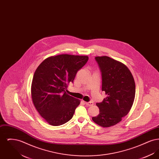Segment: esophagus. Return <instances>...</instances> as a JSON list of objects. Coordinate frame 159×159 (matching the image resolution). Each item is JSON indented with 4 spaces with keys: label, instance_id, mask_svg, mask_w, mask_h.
I'll return each mask as SVG.
<instances>
[{
    "label": "esophagus",
    "instance_id": "esophagus-1",
    "mask_svg": "<svg viewBox=\"0 0 159 159\" xmlns=\"http://www.w3.org/2000/svg\"><path fill=\"white\" fill-rule=\"evenodd\" d=\"M85 104H86V106H92L93 105V102H92V101H90V102H85Z\"/></svg>",
    "mask_w": 159,
    "mask_h": 159
}]
</instances>
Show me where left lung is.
I'll use <instances>...</instances> for the list:
<instances>
[{"instance_id":"1","label":"left lung","mask_w":159,"mask_h":159,"mask_svg":"<svg viewBox=\"0 0 159 159\" xmlns=\"http://www.w3.org/2000/svg\"><path fill=\"white\" fill-rule=\"evenodd\" d=\"M102 77V91L107 97L97 103L99 114L92 120L102 127H110L128 114L135 96V83L129 68L108 57H97Z\"/></svg>"}]
</instances>
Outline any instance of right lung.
<instances>
[{
  "instance_id": "add662e5",
  "label": "right lung",
  "mask_w": 159,
  "mask_h": 159,
  "mask_svg": "<svg viewBox=\"0 0 159 159\" xmlns=\"http://www.w3.org/2000/svg\"><path fill=\"white\" fill-rule=\"evenodd\" d=\"M88 59V56L59 55L46 58L36 69L31 83L32 100L49 125L60 126L73 117L80 100L66 90Z\"/></svg>"
}]
</instances>
